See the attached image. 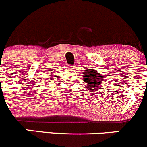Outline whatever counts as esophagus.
<instances>
[{
	"instance_id": "34e87169",
	"label": "esophagus",
	"mask_w": 147,
	"mask_h": 147,
	"mask_svg": "<svg viewBox=\"0 0 147 147\" xmlns=\"http://www.w3.org/2000/svg\"><path fill=\"white\" fill-rule=\"evenodd\" d=\"M68 68H69V70H71V71H73V70L75 68V67L74 66V65H69V66H68Z\"/></svg>"
}]
</instances>
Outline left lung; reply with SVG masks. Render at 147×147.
Wrapping results in <instances>:
<instances>
[{
	"mask_svg": "<svg viewBox=\"0 0 147 147\" xmlns=\"http://www.w3.org/2000/svg\"><path fill=\"white\" fill-rule=\"evenodd\" d=\"M83 79L89 86V89L92 92L93 91H97L101 87V85L102 82H105L104 78L102 75L98 74L97 71L92 68H88L84 71L83 72ZM100 90V89H99Z\"/></svg>",
	"mask_w": 147,
	"mask_h": 147,
	"instance_id": "left-lung-1",
	"label": "left lung"
}]
</instances>
